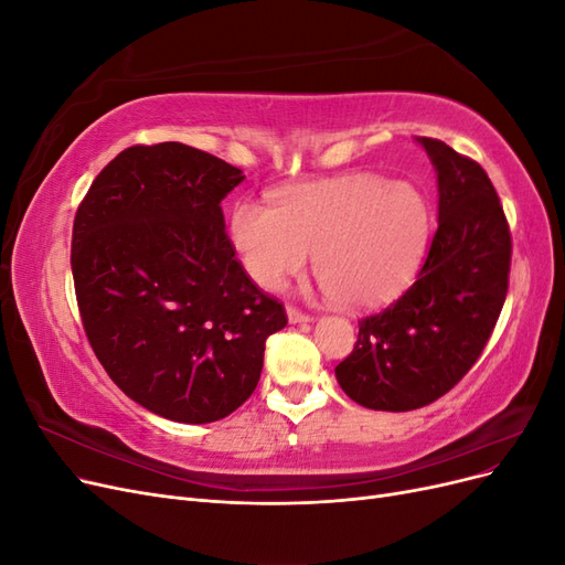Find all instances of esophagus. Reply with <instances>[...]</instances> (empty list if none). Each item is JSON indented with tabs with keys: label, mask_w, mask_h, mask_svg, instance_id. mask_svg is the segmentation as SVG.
Returning <instances> with one entry per match:
<instances>
[{
	"label": "esophagus",
	"mask_w": 565,
	"mask_h": 565,
	"mask_svg": "<svg viewBox=\"0 0 565 565\" xmlns=\"http://www.w3.org/2000/svg\"><path fill=\"white\" fill-rule=\"evenodd\" d=\"M287 318H289V322H309V320H311V313H306V311L297 309V306H289V309H287Z\"/></svg>",
	"instance_id": "obj_1"
}]
</instances>
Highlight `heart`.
I'll list each match as a JSON object with an SVG mask.
<instances>
[{"mask_svg": "<svg viewBox=\"0 0 565 565\" xmlns=\"http://www.w3.org/2000/svg\"><path fill=\"white\" fill-rule=\"evenodd\" d=\"M431 233L415 185L351 174L282 191L273 204L235 202L231 237L256 285L278 292L313 256L324 292L344 306H377L415 278Z\"/></svg>", "mask_w": 565, "mask_h": 565, "instance_id": "1", "label": "heart"}]
</instances>
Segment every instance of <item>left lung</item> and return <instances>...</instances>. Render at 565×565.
<instances>
[{"label":"left lung","mask_w":565,"mask_h":565,"mask_svg":"<svg viewBox=\"0 0 565 565\" xmlns=\"http://www.w3.org/2000/svg\"><path fill=\"white\" fill-rule=\"evenodd\" d=\"M438 172V228L415 282L358 320L353 351L334 367L358 405L407 413L438 401L481 358L509 289L511 231L476 160L422 136Z\"/></svg>","instance_id":"left-lung-1"}]
</instances>
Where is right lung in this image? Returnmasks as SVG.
Here are the masks:
<instances>
[{
	"label": "right lung",
	"instance_id": "obj_1",
	"mask_svg": "<svg viewBox=\"0 0 565 565\" xmlns=\"http://www.w3.org/2000/svg\"><path fill=\"white\" fill-rule=\"evenodd\" d=\"M245 177L177 141L131 146L79 202L77 309L108 377L160 417H228L259 384L285 306L237 262L224 200Z\"/></svg>",
	"mask_w": 565,
	"mask_h": 565
}]
</instances>
